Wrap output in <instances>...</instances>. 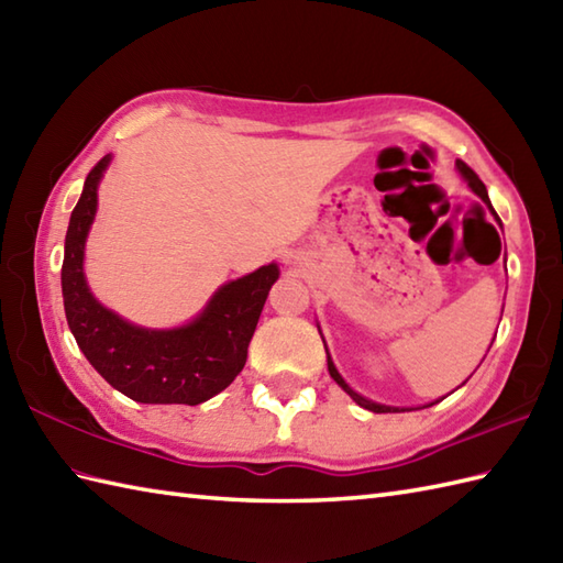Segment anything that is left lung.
<instances>
[{
    "label": "left lung",
    "mask_w": 563,
    "mask_h": 563,
    "mask_svg": "<svg viewBox=\"0 0 563 563\" xmlns=\"http://www.w3.org/2000/svg\"><path fill=\"white\" fill-rule=\"evenodd\" d=\"M454 166H457V172H460V176L464 178V181H466V186H470L472 188V194L474 196H479L484 202H486V208L488 210H492V214H494V218H496V222L500 224V220H498V214H496V210H494V206H492V200H488V194H486V186L482 184V178L479 176H476L472 169H470V166H466L464 162H460L457 159V164H454ZM319 329V327H317ZM321 333V331H319ZM321 341H324V336H321ZM324 349H327V343H324ZM327 365H329V375L333 377V382H336V385L345 391V394H349V397L357 404V406H363V409H367V411H375V413H394V411H413V409H404V406H387V404H377V401H373V399H365L363 397V394H357L351 385H349V382H345L343 377H341V373H339V369H336V365H333V361H331V355H329V349H327ZM462 385H464V382H462ZM440 401V399H438ZM438 401H430V404H426V406H433V404H438Z\"/></svg>",
    "instance_id": "8db88e82"
}]
</instances>
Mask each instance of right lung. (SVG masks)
I'll use <instances>...</instances> for the list:
<instances>
[{"label": "right lung", "mask_w": 563, "mask_h": 563, "mask_svg": "<svg viewBox=\"0 0 563 563\" xmlns=\"http://www.w3.org/2000/svg\"><path fill=\"white\" fill-rule=\"evenodd\" d=\"M109 164L111 154H106L89 172L65 236L63 300L71 336L93 369L133 401H208L244 369L261 309L280 278L278 263L220 285L208 305L181 327L147 329L115 314L93 297L84 275V249Z\"/></svg>", "instance_id": "obj_1"}]
</instances>
